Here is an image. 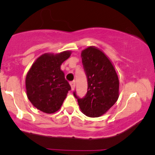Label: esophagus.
<instances>
[{"label": "esophagus", "instance_id": "obj_1", "mask_svg": "<svg viewBox=\"0 0 155 155\" xmlns=\"http://www.w3.org/2000/svg\"><path fill=\"white\" fill-rule=\"evenodd\" d=\"M70 84H71V87L72 90H74V89L75 88V87H76V81H74H74H71Z\"/></svg>", "mask_w": 155, "mask_h": 155}]
</instances>
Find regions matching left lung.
Here are the masks:
<instances>
[{
	"instance_id": "8db88e82",
	"label": "left lung",
	"mask_w": 155,
	"mask_h": 155,
	"mask_svg": "<svg viewBox=\"0 0 155 155\" xmlns=\"http://www.w3.org/2000/svg\"><path fill=\"white\" fill-rule=\"evenodd\" d=\"M82 64L87 79V92L82 98L74 92L80 109L86 116L98 117L119 97V79L111 61L104 52L90 47L82 51Z\"/></svg>"
}]
</instances>
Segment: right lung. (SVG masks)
<instances>
[{
  "label": "right lung",
  "instance_id": "right-lung-1",
  "mask_svg": "<svg viewBox=\"0 0 155 155\" xmlns=\"http://www.w3.org/2000/svg\"><path fill=\"white\" fill-rule=\"evenodd\" d=\"M71 51L58 54H44L35 60L26 76L28 99L40 111L52 114L61 107L71 90L60 65L70 57Z\"/></svg>",
  "mask_w": 155,
  "mask_h": 155
}]
</instances>
